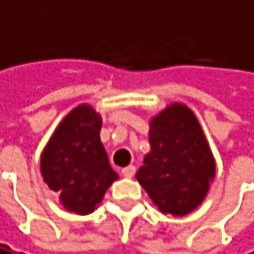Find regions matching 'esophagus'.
<instances>
[{
	"label": "esophagus",
	"mask_w": 254,
	"mask_h": 254,
	"mask_svg": "<svg viewBox=\"0 0 254 254\" xmlns=\"http://www.w3.org/2000/svg\"><path fill=\"white\" fill-rule=\"evenodd\" d=\"M134 173H135L134 165H128V167H125V169H122V175L125 176V178H132Z\"/></svg>",
	"instance_id": "34e87169"
}]
</instances>
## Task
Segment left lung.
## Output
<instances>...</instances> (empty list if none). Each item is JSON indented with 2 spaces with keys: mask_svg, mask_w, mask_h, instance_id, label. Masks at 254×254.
<instances>
[{
  "mask_svg": "<svg viewBox=\"0 0 254 254\" xmlns=\"http://www.w3.org/2000/svg\"><path fill=\"white\" fill-rule=\"evenodd\" d=\"M151 151L135 178L164 214L198 207L215 176V161L193 112L175 103L150 123Z\"/></svg>",
  "mask_w": 254,
  "mask_h": 254,
  "instance_id": "obj_1",
  "label": "left lung"
}]
</instances>
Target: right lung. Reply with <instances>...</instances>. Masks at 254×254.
Wrapping results in <instances>:
<instances>
[{"instance_id":"add662e5","label":"right lung","mask_w":254,"mask_h":254,"mask_svg":"<svg viewBox=\"0 0 254 254\" xmlns=\"http://www.w3.org/2000/svg\"><path fill=\"white\" fill-rule=\"evenodd\" d=\"M100 129L101 117L89 104H81L61 122L40 158L43 181L59 193L65 209L79 215L93 212L119 178Z\"/></svg>"}]
</instances>
